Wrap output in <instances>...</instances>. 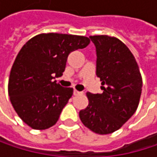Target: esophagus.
I'll use <instances>...</instances> for the list:
<instances>
[{
	"mask_svg": "<svg viewBox=\"0 0 157 157\" xmlns=\"http://www.w3.org/2000/svg\"><path fill=\"white\" fill-rule=\"evenodd\" d=\"M81 94V92H78L77 90H74V95H78V94Z\"/></svg>",
	"mask_w": 157,
	"mask_h": 157,
	"instance_id": "esophagus-1",
	"label": "esophagus"
}]
</instances>
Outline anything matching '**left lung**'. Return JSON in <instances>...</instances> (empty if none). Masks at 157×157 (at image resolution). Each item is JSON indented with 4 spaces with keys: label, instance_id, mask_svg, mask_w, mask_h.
I'll use <instances>...</instances> for the list:
<instances>
[{
    "label": "left lung",
    "instance_id": "left-lung-1",
    "mask_svg": "<svg viewBox=\"0 0 157 157\" xmlns=\"http://www.w3.org/2000/svg\"><path fill=\"white\" fill-rule=\"evenodd\" d=\"M90 38L96 47V75L103 93H87L88 106L79 116L94 133L108 135L121 128L136 111L143 80L135 56L122 41L108 35Z\"/></svg>",
    "mask_w": 157,
    "mask_h": 157
}]
</instances>
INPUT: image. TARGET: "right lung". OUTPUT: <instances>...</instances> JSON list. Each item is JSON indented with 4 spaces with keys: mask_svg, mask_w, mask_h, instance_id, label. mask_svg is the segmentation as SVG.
Wrapping results in <instances>:
<instances>
[{
    "mask_svg": "<svg viewBox=\"0 0 157 157\" xmlns=\"http://www.w3.org/2000/svg\"><path fill=\"white\" fill-rule=\"evenodd\" d=\"M89 44L85 36L49 33L33 37L20 50L8 94L17 114L31 128L45 130L56 124L73 88L62 87L52 79L63 75L72 52Z\"/></svg>",
    "mask_w": 157,
    "mask_h": 157,
    "instance_id": "1",
    "label": "right lung"
}]
</instances>
